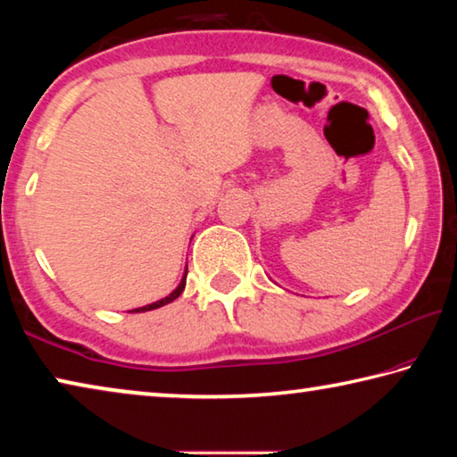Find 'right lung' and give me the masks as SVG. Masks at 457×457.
I'll return each mask as SVG.
<instances>
[{"label": "right lung", "instance_id": "1", "mask_svg": "<svg viewBox=\"0 0 457 457\" xmlns=\"http://www.w3.org/2000/svg\"><path fill=\"white\" fill-rule=\"evenodd\" d=\"M185 282H187V268H185V272H183V278H181L179 286H177V288H175L171 294H169V296L157 300V303H151V304H146V306L135 308V311H130V312H146V311H154V308H161V306H165V304H169V303H173V300H175V298H179V294L185 290Z\"/></svg>", "mask_w": 457, "mask_h": 457}]
</instances>
